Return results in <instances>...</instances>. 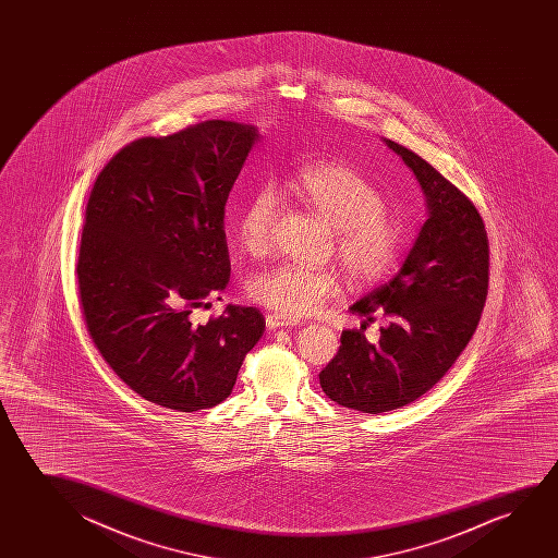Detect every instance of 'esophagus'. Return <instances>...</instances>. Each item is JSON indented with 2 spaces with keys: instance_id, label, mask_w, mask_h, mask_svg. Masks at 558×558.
Listing matches in <instances>:
<instances>
[{
  "instance_id": "1",
  "label": "esophagus",
  "mask_w": 558,
  "mask_h": 558,
  "mask_svg": "<svg viewBox=\"0 0 558 558\" xmlns=\"http://www.w3.org/2000/svg\"><path fill=\"white\" fill-rule=\"evenodd\" d=\"M295 324H298V320H293V318H288V316H282V314H267V328H283V326H295Z\"/></svg>"
}]
</instances>
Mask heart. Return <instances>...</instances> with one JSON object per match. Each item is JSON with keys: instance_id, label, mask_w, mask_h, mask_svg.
I'll return each mask as SVG.
<instances>
[{"instance_id": "heart-1", "label": "heart", "mask_w": 558, "mask_h": 558, "mask_svg": "<svg viewBox=\"0 0 558 558\" xmlns=\"http://www.w3.org/2000/svg\"><path fill=\"white\" fill-rule=\"evenodd\" d=\"M283 189L333 227V244L352 286H369L395 267L402 247V225L385 207V194L364 169L347 161H314L286 179ZM280 196L259 186L238 215V242L252 257H263L275 242ZM339 291L329 267L282 263L257 272L247 283L253 301L288 318L318 311Z\"/></svg>"}]
</instances>
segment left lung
I'll use <instances>...</instances> for the list:
<instances>
[{"label":"left lung","mask_w":558,"mask_h":558,"mask_svg":"<svg viewBox=\"0 0 558 558\" xmlns=\"http://www.w3.org/2000/svg\"><path fill=\"white\" fill-rule=\"evenodd\" d=\"M385 143L417 177L428 219L398 275L351 306L366 322L344 329L320 372L326 397L362 413L398 410L433 389L471 341L488 295V234L476 206L427 160ZM375 313L388 324L369 344L363 331Z\"/></svg>","instance_id":"8db88e82"}]
</instances>
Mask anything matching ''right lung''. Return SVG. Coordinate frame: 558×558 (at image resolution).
I'll return each mask as SVG.
<instances>
[{"label": "right lung", "instance_id": "right-lung-1", "mask_svg": "<svg viewBox=\"0 0 558 558\" xmlns=\"http://www.w3.org/2000/svg\"><path fill=\"white\" fill-rule=\"evenodd\" d=\"M259 133L207 120L123 146L85 207L77 301L102 360L138 397L177 412L221 404L265 318L229 305L207 324L192 311L230 278L225 206Z\"/></svg>", "mask_w": 558, "mask_h": 558}]
</instances>
